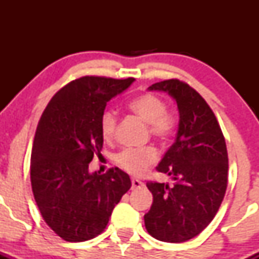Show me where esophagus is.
<instances>
[{
	"mask_svg": "<svg viewBox=\"0 0 259 259\" xmlns=\"http://www.w3.org/2000/svg\"><path fill=\"white\" fill-rule=\"evenodd\" d=\"M144 187V183L139 179H132V189H138V188Z\"/></svg>",
	"mask_w": 259,
	"mask_h": 259,
	"instance_id": "34e87169",
	"label": "esophagus"
}]
</instances>
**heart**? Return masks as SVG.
Wrapping results in <instances>:
<instances>
[{"instance_id": "1", "label": "heart", "mask_w": 259, "mask_h": 259, "mask_svg": "<svg viewBox=\"0 0 259 259\" xmlns=\"http://www.w3.org/2000/svg\"><path fill=\"white\" fill-rule=\"evenodd\" d=\"M127 108L142 117L149 125V132L156 139L165 142L176 133L178 126L177 115L165 109V103L160 96L151 93L140 94L127 103ZM117 119L113 110L103 111L100 117V130L104 139L110 140L114 137L116 129ZM155 149H124L115 155L114 160L120 168L126 170L133 176H140L146 170L150 164L156 160Z\"/></svg>"}]
</instances>
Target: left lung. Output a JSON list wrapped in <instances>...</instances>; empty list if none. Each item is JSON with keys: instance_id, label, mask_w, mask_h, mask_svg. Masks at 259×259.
Segmentation results:
<instances>
[{"instance_id": "1", "label": "left lung", "mask_w": 259, "mask_h": 259, "mask_svg": "<svg viewBox=\"0 0 259 259\" xmlns=\"http://www.w3.org/2000/svg\"><path fill=\"white\" fill-rule=\"evenodd\" d=\"M148 90L164 91L176 100L179 127L156 170L173 183L148 182L153 204L144 215L150 236L182 243L197 237L213 221L226 194L228 153L226 140L207 101L178 79L153 83Z\"/></svg>"}]
</instances>
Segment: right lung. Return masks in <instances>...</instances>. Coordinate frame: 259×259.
<instances>
[{
  "label": "right lung",
  "mask_w": 259,
  "mask_h": 259,
  "mask_svg": "<svg viewBox=\"0 0 259 259\" xmlns=\"http://www.w3.org/2000/svg\"><path fill=\"white\" fill-rule=\"evenodd\" d=\"M135 79L83 76L57 91L41 115L31 153V185L44 221L67 242H83L101 233L115 205L130 189L119 168L89 173L101 155L100 117L108 101Z\"/></svg>",
  "instance_id": "1"
}]
</instances>
